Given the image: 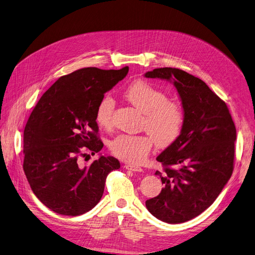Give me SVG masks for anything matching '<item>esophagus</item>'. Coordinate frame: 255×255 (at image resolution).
Segmentation results:
<instances>
[{
    "instance_id": "esophagus-1",
    "label": "esophagus",
    "mask_w": 255,
    "mask_h": 255,
    "mask_svg": "<svg viewBox=\"0 0 255 255\" xmlns=\"http://www.w3.org/2000/svg\"><path fill=\"white\" fill-rule=\"evenodd\" d=\"M124 167H125L126 169H128V170H132V171H136V172H141V171H143L141 167H139V166H136V165H131V164H126V165H124Z\"/></svg>"
}]
</instances>
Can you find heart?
<instances>
[{
  "label": "heart",
  "mask_w": 255,
  "mask_h": 255,
  "mask_svg": "<svg viewBox=\"0 0 255 255\" xmlns=\"http://www.w3.org/2000/svg\"><path fill=\"white\" fill-rule=\"evenodd\" d=\"M125 99L138 110L143 119L140 129L148 134H120L111 142L112 153L128 163H140L149 155L153 142L159 148H166L181 134L184 113L181 105L165 94L143 80L129 85L123 92ZM115 101L105 95L96 110L97 123L104 128L112 126Z\"/></svg>",
  "instance_id": "1"
}]
</instances>
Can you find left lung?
I'll use <instances>...</instances> for the list:
<instances>
[{"mask_svg":"<svg viewBox=\"0 0 255 255\" xmlns=\"http://www.w3.org/2000/svg\"><path fill=\"white\" fill-rule=\"evenodd\" d=\"M173 83L184 110L178 139L156 159L155 175L164 186L145 202L153 216L166 223L191 220L218 197L234 170L237 130L225 102L205 82L181 69L157 68L144 74Z\"/></svg>","mask_w":255,"mask_h":255,"instance_id":"left-lung-1","label":"left lung"}]
</instances>
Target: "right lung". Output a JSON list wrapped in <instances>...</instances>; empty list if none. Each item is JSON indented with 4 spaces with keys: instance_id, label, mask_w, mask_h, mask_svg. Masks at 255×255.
Returning a JSON list of instances; mask_svg holds the SVG:
<instances>
[{
    "instance_id": "obj_1",
    "label": "right lung",
    "mask_w": 255,
    "mask_h": 255,
    "mask_svg": "<svg viewBox=\"0 0 255 255\" xmlns=\"http://www.w3.org/2000/svg\"><path fill=\"white\" fill-rule=\"evenodd\" d=\"M96 67L61 76L40 98L23 131V171L34 194L61 215L78 216L102 197L106 177L119 160L100 156L85 166L79 157L103 148L96 110L104 94L128 73Z\"/></svg>"
}]
</instances>
